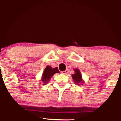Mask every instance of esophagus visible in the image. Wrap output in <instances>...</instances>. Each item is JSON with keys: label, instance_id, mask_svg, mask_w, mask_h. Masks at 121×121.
<instances>
[{"label": "esophagus", "instance_id": "esophagus-1", "mask_svg": "<svg viewBox=\"0 0 121 121\" xmlns=\"http://www.w3.org/2000/svg\"><path fill=\"white\" fill-rule=\"evenodd\" d=\"M68 72H69L68 69H66V70H64V71L61 72V73H62V74H67V73H68Z\"/></svg>", "mask_w": 121, "mask_h": 121}]
</instances>
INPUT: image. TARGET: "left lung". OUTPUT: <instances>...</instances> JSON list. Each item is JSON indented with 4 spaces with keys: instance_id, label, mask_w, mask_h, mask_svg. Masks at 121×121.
Instances as JSON below:
<instances>
[{
    "instance_id": "left-lung-1",
    "label": "left lung",
    "mask_w": 121,
    "mask_h": 121,
    "mask_svg": "<svg viewBox=\"0 0 121 121\" xmlns=\"http://www.w3.org/2000/svg\"><path fill=\"white\" fill-rule=\"evenodd\" d=\"M75 73L72 75L73 81H74L76 84H80V83H82V76L81 75L80 70L78 69H74Z\"/></svg>"
}]
</instances>
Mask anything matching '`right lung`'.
I'll return each instance as SVG.
<instances>
[{
  "mask_svg": "<svg viewBox=\"0 0 121 121\" xmlns=\"http://www.w3.org/2000/svg\"><path fill=\"white\" fill-rule=\"evenodd\" d=\"M60 73L59 69L57 67L55 68H52L50 66H47L44 71V73L43 74V77H42V81L44 84L48 82L49 80L51 79L52 76L55 73Z\"/></svg>",
  "mask_w": 121,
  "mask_h": 121,
  "instance_id": "right-lung-1",
  "label": "right lung"
}]
</instances>
